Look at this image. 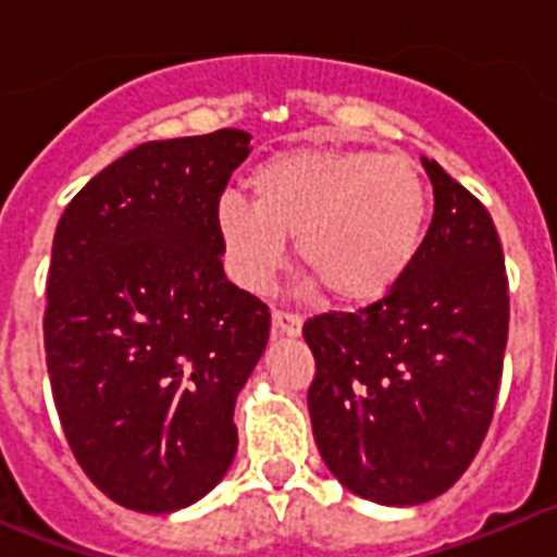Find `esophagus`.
Returning a JSON list of instances; mask_svg holds the SVG:
<instances>
[{
	"instance_id": "esophagus-1",
	"label": "esophagus",
	"mask_w": 557,
	"mask_h": 557,
	"mask_svg": "<svg viewBox=\"0 0 557 557\" xmlns=\"http://www.w3.org/2000/svg\"><path fill=\"white\" fill-rule=\"evenodd\" d=\"M301 314L273 312V334L275 337H298L301 334Z\"/></svg>"
}]
</instances>
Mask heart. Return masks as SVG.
Listing matches in <instances>:
<instances>
[{
	"label": "heart",
	"instance_id": "b5f03b06",
	"mask_svg": "<svg viewBox=\"0 0 557 557\" xmlns=\"http://www.w3.org/2000/svg\"><path fill=\"white\" fill-rule=\"evenodd\" d=\"M250 203L223 195L214 211L231 278L264 293L295 236L307 282L346 307L382 301L416 262L426 186L412 161L343 147L275 152L250 172Z\"/></svg>",
	"mask_w": 557,
	"mask_h": 557
}]
</instances>
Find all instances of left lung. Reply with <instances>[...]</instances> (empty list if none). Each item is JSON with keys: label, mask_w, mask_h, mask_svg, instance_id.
<instances>
[{"label": "left lung", "mask_w": 557, "mask_h": 557, "mask_svg": "<svg viewBox=\"0 0 557 557\" xmlns=\"http://www.w3.org/2000/svg\"><path fill=\"white\" fill-rule=\"evenodd\" d=\"M435 211L405 278L359 312L314 314L309 418L348 491L410 508L449 491L494 418L508 346V275L485 206L421 159Z\"/></svg>", "instance_id": "8db88e82"}]
</instances>
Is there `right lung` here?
Here are the masks:
<instances>
[{"mask_svg":"<svg viewBox=\"0 0 557 557\" xmlns=\"http://www.w3.org/2000/svg\"><path fill=\"white\" fill-rule=\"evenodd\" d=\"M250 133L145 141L61 214L44 348L63 435L122 508L172 513L225 476L270 312L225 278L214 211Z\"/></svg>","mask_w":557,"mask_h":557,"instance_id":"right-lung-1","label":"right lung"}]
</instances>
